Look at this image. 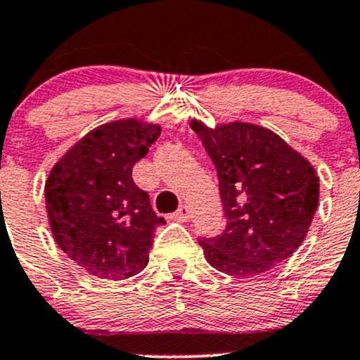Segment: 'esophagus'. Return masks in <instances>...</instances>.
Listing matches in <instances>:
<instances>
[{
  "label": "esophagus",
  "mask_w": 360,
  "mask_h": 360,
  "mask_svg": "<svg viewBox=\"0 0 360 360\" xmlns=\"http://www.w3.org/2000/svg\"><path fill=\"white\" fill-rule=\"evenodd\" d=\"M174 217H176L179 221H188L191 218L190 207L184 206V204H183V206H179V210H177V213L174 214Z\"/></svg>",
  "instance_id": "esophagus-1"
}]
</instances>
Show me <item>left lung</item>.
Returning <instances> with one entry per match:
<instances>
[{"mask_svg": "<svg viewBox=\"0 0 360 360\" xmlns=\"http://www.w3.org/2000/svg\"><path fill=\"white\" fill-rule=\"evenodd\" d=\"M199 134L218 176L226 227L200 238L207 263L247 277L282 263L304 241L320 199L312 165L266 127L231 122L214 129L200 120Z\"/></svg>", "mask_w": 360, "mask_h": 360, "instance_id": "obj_1", "label": "left lung"}]
</instances>
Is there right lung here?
Instances as JSON below:
<instances>
[{
  "label": "right lung",
  "instance_id": "right-lung-1",
  "mask_svg": "<svg viewBox=\"0 0 360 360\" xmlns=\"http://www.w3.org/2000/svg\"><path fill=\"white\" fill-rule=\"evenodd\" d=\"M158 124L126 119L85 134L53 167L46 210L58 247L101 278H127L149 263L154 231L163 226L133 167L160 136Z\"/></svg>",
  "mask_w": 360,
  "mask_h": 360
}]
</instances>
